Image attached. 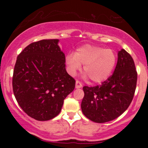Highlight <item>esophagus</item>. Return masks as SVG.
Masks as SVG:
<instances>
[{"mask_svg": "<svg viewBox=\"0 0 148 148\" xmlns=\"http://www.w3.org/2000/svg\"><path fill=\"white\" fill-rule=\"evenodd\" d=\"M82 87V84L79 81H76V88H81Z\"/></svg>", "mask_w": 148, "mask_h": 148, "instance_id": "1", "label": "esophagus"}]
</instances>
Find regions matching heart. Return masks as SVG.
<instances>
[{"label": "heart", "mask_w": 148, "mask_h": 148, "mask_svg": "<svg viewBox=\"0 0 148 148\" xmlns=\"http://www.w3.org/2000/svg\"><path fill=\"white\" fill-rule=\"evenodd\" d=\"M116 61V54L113 50L90 45L79 47L74 55L69 54L66 57V63L72 75L81 69V64H84V72L95 84L108 79L115 68Z\"/></svg>", "instance_id": "b5f03b06"}]
</instances>
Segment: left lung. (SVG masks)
Masks as SVG:
<instances>
[{"label":"left lung","mask_w":148,"mask_h":148,"mask_svg":"<svg viewBox=\"0 0 148 148\" xmlns=\"http://www.w3.org/2000/svg\"><path fill=\"white\" fill-rule=\"evenodd\" d=\"M137 82V72L130 54L118 51V62L112 75L99 86H84L81 109L85 116L95 123L111 121L130 106Z\"/></svg>","instance_id":"left-lung-1"}]
</instances>
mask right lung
Here are the masks:
<instances>
[{
  "instance_id": "1",
  "label": "right lung",
  "mask_w": 148,
  "mask_h": 148,
  "mask_svg": "<svg viewBox=\"0 0 148 148\" xmlns=\"http://www.w3.org/2000/svg\"><path fill=\"white\" fill-rule=\"evenodd\" d=\"M58 42L42 40L30 44L18 56L14 66L15 98L27 115L39 121L57 116L64 99L75 88Z\"/></svg>"
}]
</instances>
